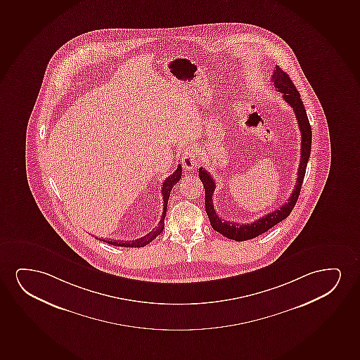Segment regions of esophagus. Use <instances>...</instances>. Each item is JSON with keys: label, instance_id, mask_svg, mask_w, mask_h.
Masks as SVG:
<instances>
[{"label": "esophagus", "instance_id": "1", "mask_svg": "<svg viewBox=\"0 0 360 360\" xmlns=\"http://www.w3.org/2000/svg\"><path fill=\"white\" fill-rule=\"evenodd\" d=\"M182 165L184 169H188V171H192L193 168L196 167L198 156H196L192 148H186L183 150Z\"/></svg>", "mask_w": 360, "mask_h": 360}]
</instances>
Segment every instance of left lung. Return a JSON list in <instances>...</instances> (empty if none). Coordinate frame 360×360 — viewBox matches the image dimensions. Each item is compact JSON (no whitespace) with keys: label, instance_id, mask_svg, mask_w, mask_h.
<instances>
[{"label":"left lung","instance_id":"8db88e82","mask_svg":"<svg viewBox=\"0 0 360 360\" xmlns=\"http://www.w3.org/2000/svg\"><path fill=\"white\" fill-rule=\"evenodd\" d=\"M272 83L275 85V89L282 93V98H285V103L293 108L297 121H298L299 129L302 134V151H300V162H299L298 177L295 181V187L293 192L290 194V199L285 204L281 206L278 210L272 211L270 214L260 217V219L254 221L252 224H234L229 221H224L216 214L214 209V201H212V194L215 192L216 184L214 179L210 176V173L206 169L199 168V177L204 184L205 189V210L206 214L210 219V224L212 229L216 232L222 234L224 237L229 239H233L237 242H243L248 239H252L265 233L266 231L272 229L275 224H280L285 217L290 216L292 210L295 209V202L298 200L302 184H303L304 176H305V169L308 165L309 158H310V151H311V127L309 123L307 111L304 108L303 101L300 98L298 90L295 89V84L292 83L288 75L281 70L278 65H276L272 75Z\"/></svg>","mask_w":360,"mask_h":360}]
</instances>
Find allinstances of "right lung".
Here are the masks:
<instances>
[{"mask_svg": "<svg viewBox=\"0 0 360 360\" xmlns=\"http://www.w3.org/2000/svg\"><path fill=\"white\" fill-rule=\"evenodd\" d=\"M181 177H182V166L178 165L177 169H176L171 176H168V177L165 179V182L162 183V188H161L162 202H164V206H162V215H161L159 224H158L151 232H149V233L144 236V237H141V238L136 239V240H129V242H123V240H121V242H117V240H105V239H103V242L111 244V245H115V247L124 248H143L145 247V245H148L150 242H153V240L164 231L165 217H166V211H167V202L168 199H169V194H171L173 186H174L176 183L179 182Z\"/></svg>", "mask_w": 360, "mask_h": 360, "instance_id": "obj_1", "label": "right lung"}]
</instances>
